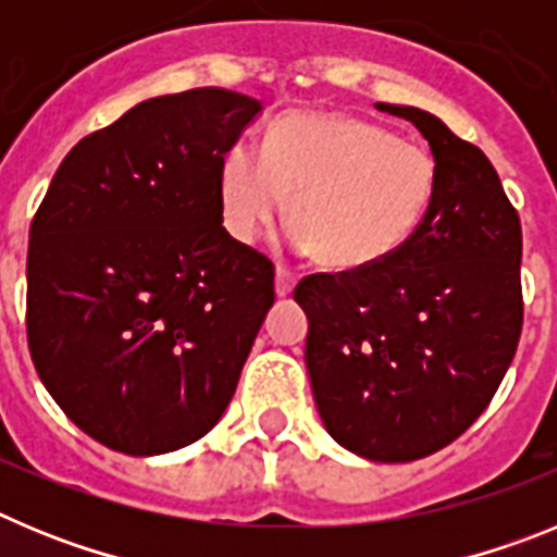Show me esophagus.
<instances>
[{"mask_svg":"<svg viewBox=\"0 0 557 557\" xmlns=\"http://www.w3.org/2000/svg\"><path fill=\"white\" fill-rule=\"evenodd\" d=\"M295 282H298V275H295L287 264H275V293L289 295L293 293Z\"/></svg>","mask_w":557,"mask_h":557,"instance_id":"obj_1","label":"esophagus"}]
</instances>
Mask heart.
Masks as SVG:
<instances>
[{"instance_id": "obj_1", "label": "heart", "mask_w": 557, "mask_h": 557, "mask_svg": "<svg viewBox=\"0 0 557 557\" xmlns=\"http://www.w3.org/2000/svg\"><path fill=\"white\" fill-rule=\"evenodd\" d=\"M421 145L343 113H287L264 152L236 141L220 161V209L236 243H253L289 203L295 239L332 268H368L416 234L435 195Z\"/></svg>"}]
</instances>
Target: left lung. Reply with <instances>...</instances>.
Returning a JSON list of instances; mask_svg holds the SVG:
<instances>
[{
  "mask_svg": "<svg viewBox=\"0 0 557 557\" xmlns=\"http://www.w3.org/2000/svg\"><path fill=\"white\" fill-rule=\"evenodd\" d=\"M430 141L435 195L396 253L295 287L329 435L376 462L449 446L491 405L521 337V223L480 147L410 106L376 102Z\"/></svg>",
  "mask_w": 557,
  "mask_h": 557,
  "instance_id": "left-lung-1",
  "label": "left lung"
}]
</instances>
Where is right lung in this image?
Instances as JSON below:
<instances>
[{"label": "right lung", "mask_w": 557, "mask_h": 557, "mask_svg": "<svg viewBox=\"0 0 557 557\" xmlns=\"http://www.w3.org/2000/svg\"><path fill=\"white\" fill-rule=\"evenodd\" d=\"M259 111L225 88L139 102L69 150L33 218V366L108 449L195 444L234 396L275 289L223 228L220 161Z\"/></svg>", "instance_id": "1"}]
</instances>
